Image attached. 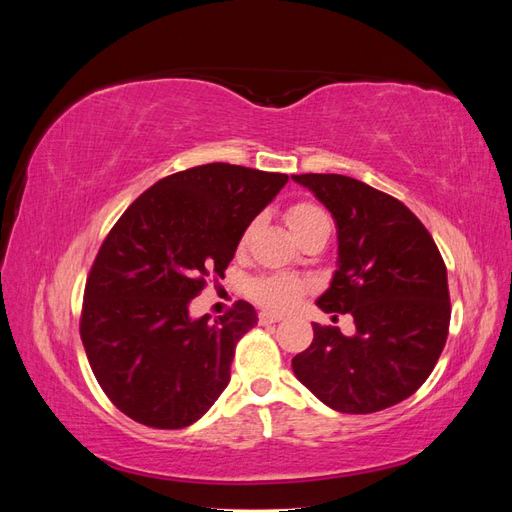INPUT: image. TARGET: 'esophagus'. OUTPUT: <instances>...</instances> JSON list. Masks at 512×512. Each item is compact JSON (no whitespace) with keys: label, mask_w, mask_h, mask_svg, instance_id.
<instances>
[{"label":"esophagus","mask_w":512,"mask_h":512,"mask_svg":"<svg viewBox=\"0 0 512 512\" xmlns=\"http://www.w3.org/2000/svg\"><path fill=\"white\" fill-rule=\"evenodd\" d=\"M282 318H284L282 314H275V312H260L258 314L260 324H273V322H280Z\"/></svg>","instance_id":"34e87169"}]
</instances>
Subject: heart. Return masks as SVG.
Returning <instances> with one entry per match:
<instances>
[{
	"label": "heart",
	"instance_id": "heart-1",
	"mask_svg": "<svg viewBox=\"0 0 512 512\" xmlns=\"http://www.w3.org/2000/svg\"><path fill=\"white\" fill-rule=\"evenodd\" d=\"M324 218H327V213L312 203H297L292 205L286 213V220L290 230L294 232V237L301 235L305 228ZM250 232L252 228L243 235V243L247 241V237H250ZM303 290H305V282L299 280V277L286 275V273L262 275V277H256V280L250 284L252 299H256L260 305H265L269 309H275V312H284V309L292 307L303 294Z\"/></svg>",
	"mask_w": 512,
	"mask_h": 512
}]
</instances>
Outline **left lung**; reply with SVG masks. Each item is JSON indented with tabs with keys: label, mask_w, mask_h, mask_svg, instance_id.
<instances>
[{
	"label": "left lung",
	"mask_w": 512,
	"mask_h": 512,
	"mask_svg": "<svg viewBox=\"0 0 512 512\" xmlns=\"http://www.w3.org/2000/svg\"><path fill=\"white\" fill-rule=\"evenodd\" d=\"M292 181L337 224V269L316 305L354 318V335L312 324L314 342L292 359L294 376L337 412L391 408L421 389L446 344L444 260L397 198L346 175L307 173Z\"/></svg>",
	"instance_id": "obj_1"
}]
</instances>
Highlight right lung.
I'll use <instances>...</instances> for the list:
<instances>
[{"instance_id":"add662e5","label":"right lung","mask_w":512,"mask_h":512,"mask_svg":"<svg viewBox=\"0 0 512 512\" xmlns=\"http://www.w3.org/2000/svg\"><path fill=\"white\" fill-rule=\"evenodd\" d=\"M288 175L213 162L153 183L108 232L87 277L81 339L106 397L136 423H196L230 382L239 339L258 322L239 301L190 316L205 277H224L247 226Z\"/></svg>"}]
</instances>
